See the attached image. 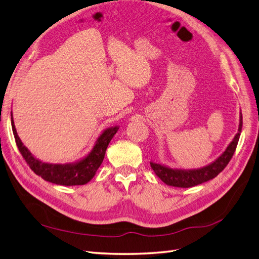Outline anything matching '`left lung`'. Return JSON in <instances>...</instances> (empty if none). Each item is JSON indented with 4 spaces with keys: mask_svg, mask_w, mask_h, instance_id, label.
Listing matches in <instances>:
<instances>
[{
    "mask_svg": "<svg viewBox=\"0 0 259 259\" xmlns=\"http://www.w3.org/2000/svg\"><path fill=\"white\" fill-rule=\"evenodd\" d=\"M242 125H243V117L242 112H240V123H238V130L233 140L228 145L223 153L219 156L217 160L212 163L205 165L200 168H173L169 167L167 165H164L161 163L150 162L151 167L153 168L154 173L160 180L165 183L168 186L173 187H180V188H188L197 186L199 184H202L208 182L210 180H213L221 171L225 168V166L229 164L230 160L233 156L235 149L237 147L238 140H240V136L242 132Z\"/></svg>",
    "mask_w": 259,
    "mask_h": 259,
    "instance_id": "obj_1",
    "label": "left lung"
}]
</instances>
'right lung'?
Instances as JSON below:
<instances>
[{
  "label": "right lung",
  "instance_id": "obj_1",
  "mask_svg": "<svg viewBox=\"0 0 259 259\" xmlns=\"http://www.w3.org/2000/svg\"><path fill=\"white\" fill-rule=\"evenodd\" d=\"M11 123L13 135L15 138V142L21 154L27 162L31 170L38 176L44 178L45 181L54 183L62 186H77V185L88 184L93 177L95 176L97 169L101 166L105 157L106 150L111 139L117 134L119 129L118 125L105 129L101 136L97 138L94 147L90 153L81 160L73 163L65 164H52L46 163L35 157L30 153V151L25 147L22 140L19 139L17 131L13 120V115L11 112Z\"/></svg>",
  "mask_w": 259,
  "mask_h": 259
}]
</instances>
